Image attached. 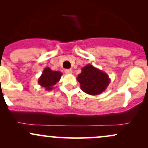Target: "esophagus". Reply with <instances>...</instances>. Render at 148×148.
<instances>
[{
    "label": "esophagus",
    "instance_id": "esophagus-1",
    "mask_svg": "<svg viewBox=\"0 0 148 148\" xmlns=\"http://www.w3.org/2000/svg\"><path fill=\"white\" fill-rule=\"evenodd\" d=\"M64 72L67 74H71V73H72V70H71V69H65V70H64Z\"/></svg>",
    "mask_w": 148,
    "mask_h": 148
}]
</instances>
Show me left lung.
<instances>
[{
  "mask_svg": "<svg viewBox=\"0 0 148 148\" xmlns=\"http://www.w3.org/2000/svg\"><path fill=\"white\" fill-rule=\"evenodd\" d=\"M77 79L81 89L90 95L102 93L110 83V79L106 73L90 64L82 68V72Z\"/></svg>",
  "mask_w": 148,
  "mask_h": 148,
  "instance_id": "8db88e82",
  "label": "left lung"
}]
</instances>
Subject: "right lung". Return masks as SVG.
Returning <instances> with one entry per match:
<instances>
[{"label": "right lung", "mask_w": 148, "mask_h": 148, "mask_svg": "<svg viewBox=\"0 0 148 148\" xmlns=\"http://www.w3.org/2000/svg\"><path fill=\"white\" fill-rule=\"evenodd\" d=\"M62 74L59 71H53L49 67H45L42 72L41 76L38 80V83L45 90H53V86L59 82Z\"/></svg>", "instance_id": "obj_1"}]
</instances>
